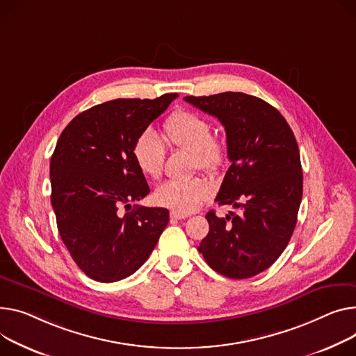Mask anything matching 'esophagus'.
Wrapping results in <instances>:
<instances>
[{
    "label": "esophagus",
    "mask_w": 356,
    "mask_h": 356,
    "mask_svg": "<svg viewBox=\"0 0 356 356\" xmlns=\"http://www.w3.org/2000/svg\"><path fill=\"white\" fill-rule=\"evenodd\" d=\"M170 218H172V219H175V220H181V219L188 218V215H187V213H180V211H175V210H172V211H170Z\"/></svg>",
    "instance_id": "34e87169"
}]
</instances>
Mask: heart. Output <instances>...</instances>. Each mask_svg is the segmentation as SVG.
I'll return each instance as SVG.
<instances>
[{"label": "heart", "instance_id": "heart-1", "mask_svg": "<svg viewBox=\"0 0 356 356\" xmlns=\"http://www.w3.org/2000/svg\"><path fill=\"white\" fill-rule=\"evenodd\" d=\"M164 131L177 149L193 153V168L207 172L219 170L227 153L223 141L211 136V124L197 113L179 110L164 122ZM133 159L138 170L147 177L159 179L164 169L165 147L160 136L146 129L133 145ZM213 195V186L204 177L168 180L157 186L154 200L157 204L175 211L191 213Z\"/></svg>", "mask_w": 356, "mask_h": 356}]
</instances>
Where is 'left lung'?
<instances>
[{
  "label": "left lung",
  "mask_w": 356,
  "mask_h": 356,
  "mask_svg": "<svg viewBox=\"0 0 356 356\" xmlns=\"http://www.w3.org/2000/svg\"><path fill=\"white\" fill-rule=\"evenodd\" d=\"M184 100L223 124L230 168L216 202L242 210L226 218L210 210L199 252L226 277H252L276 262L296 226L303 176L295 134L275 107L245 92Z\"/></svg>",
  "instance_id": "1"
}]
</instances>
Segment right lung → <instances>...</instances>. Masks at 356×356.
<instances>
[{
	"mask_svg": "<svg viewBox=\"0 0 356 356\" xmlns=\"http://www.w3.org/2000/svg\"><path fill=\"white\" fill-rule=\"evenodd\" d=\"M176 92L154 100L117 99L68 123L51 156V204L61 239L77 266L97 282L133 275L149 259L169 222V210L130 202L150 193L133 159L137 136Z\"/></svg>",
	"mask_w": 356,
	"mask_h": 356,
	"instance_id": "right-lung-1",
	"label": "right lung"
}]
</instances>
